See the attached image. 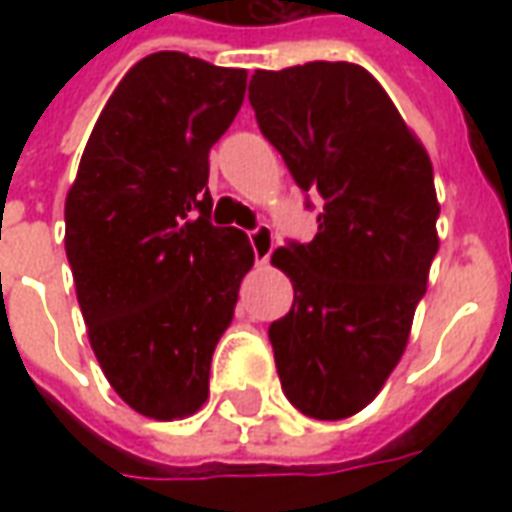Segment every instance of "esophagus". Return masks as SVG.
<instances>
[{"label":"esophagus","mask_w":512,"mask_h":512,"mask_svg":"<svg viewBox=\"0 0 512 512\" xmlns=\"http://www.w3.org/2000/svg\"><path fill=\"white\" fill-rule=\"evenodd\" d=\"M249 244L255 249L257 263H266L271 252H274V230L268 224H257L255 230L249 233Z\"/></svg>","instance_id":"34e87169"}]
</instances>
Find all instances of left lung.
<instances>
[{
	"label": "left lung",
	"instance_id": "8db88e82",
	"mask_svg": "<svg viewBox=\"0 0 512 512\" xmlns=\"http://www.w3.org/2000/svg\"><path fill=\"white\" fill-rule=\"evenodd\" d=\"M249 104L299 189L323 202L310 244L271 255L293 282V307L268 326L282 392L312 419L354 417L406 351L439 252L430 158L354 62L255 71Z\"/></svg>",
	"mask_w": 512,
	"mask_h": 512
}]
</instances>
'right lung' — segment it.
Here are the masks:
<instances>
[{
	"label": "right lung",
	"instance_id": "obj_1",
	"mask_svg": "<svg viewBox=\"0 0 512 512\" xmlns=\"http://www.w3.org/2000/svg\"><path fill=\"white\" fill-rule=\"evenodd\" d=\"M244 68L156 51L117 84L65 200V252L106 381L150 419L208 400L211 356L255 263L213 227L208 153L244 104Z\"/></svg>",
	"mask_w": 512,
	"mask_h": 512
}]
</instances>
